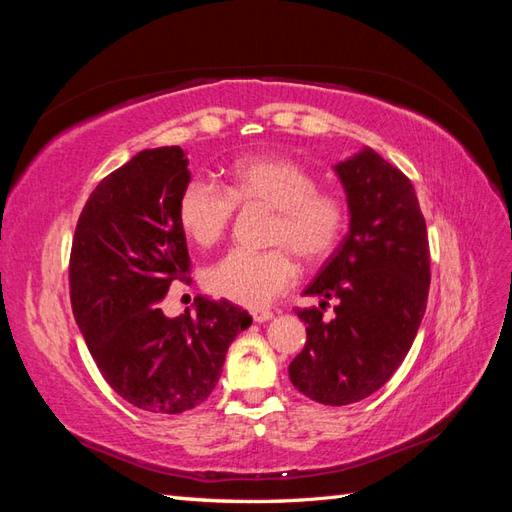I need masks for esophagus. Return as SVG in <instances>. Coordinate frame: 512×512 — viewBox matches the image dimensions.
Listing matches in <instances>:
<instances>
[{"label": "esophagus", "mask_w": 512, "mask_h": 512, "mask_svg": "<svg viewBox=\"0 0 512 512\" xmlns=\"http://www.w3.org/2000/svg\"><path fill=\"white\" fill-rule=\"evenodd\" d=\"M270 319H273V312H270V310H255L253 312V321L255 323H266Z\"/></svg>", "instance_id": "34e87169"}]
</instances>
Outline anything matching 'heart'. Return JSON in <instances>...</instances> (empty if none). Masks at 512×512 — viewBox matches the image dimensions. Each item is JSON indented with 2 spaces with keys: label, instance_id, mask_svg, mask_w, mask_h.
Instances as JSON below:
<instances>
[{
  "label": "heart",
  "instance_id": "heart-1",
  "mask_svg": "<svg viewBox=\"0 0 512 512\" xmlns=\"http://www.w3.org/2000/svg\"><path fill=\"white\" fill-rule=\"evenodd\" d=\"M235 204L273 211L266 242L277 246L262 253L231 250L206 270V290L244 308H264L295 284L297 266L286 247L303 264H321L347 228L341 195L321 191L310 169L281 156L237 160L228 171L226 191L202 178L187 182L178 200V222L195 244L209 248L228 231Z\"/></svg>",
  "mask_w": 512,
  "mask_h": 512
}]
</instances>
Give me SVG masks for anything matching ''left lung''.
Masks as SVG:
<instances>
[{
    "label": "left lung",
    "instance_id": "left-lung-1",
    "mask_svg": "<svg viewBox=\"0 0 512 512\" xmlns=\"http://www.w3.org/2000/svg\"><path fill=\"white\" fill-rule=\"evenodd\" d=\"M350 231L303 295L319 308L297 310L308 341L288 374L303 396L343 407L383 387L416 339L429 297L427 224L409 178L363 147L334 165ZM337 299L335 319L322 310Z\"/></svg>",
    "mask_w": 512,
    "mask_h": 512
}]
</instances>
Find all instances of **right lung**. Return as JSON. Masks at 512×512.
Masks as SVG:
<instances>
[{
    "mask_svg": "<svg viewBox=\"0 0 512 512\" xmlns=\"http://www.w3.org/2000/svg\"><path fill=\"white\" fill-rule=\"evenodd\" d=\"M191 182L180 147L143 149L103 178L72 239L70 301L103 378L151 413H182L209 398L228 345L253 319L231 301L195 299L176 319L160 301L189 273L178 200Z\"/></svg>",
    "mask_w": 512,
    "mask_h": 512,
    "instance_id": "right-lung-1",
    "label": "right lung"
}]
</instances>
